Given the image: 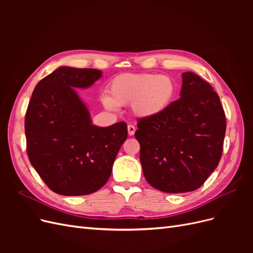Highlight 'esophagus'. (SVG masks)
Returning a JSON list of instances; mask_svg holds the SVG:
<instances>
[{"instance_id":"obj_1","label":"esophagus","mask_w":253,"mask_h":253,"mask_svg":"<svg viewBox=\"0 0 253 253\" xmlns=\"http://www.w3.org/2000/svg\"><path fill=\"white\" fill-rule=\"evenodd\" d=\"M135 131H136V127L134 126H132V125L127 126V132H128L129 136H133L135 134Z\"/></svg>"}]
</instances>
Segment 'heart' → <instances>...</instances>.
I'll use <instances>...</instances> for the list:
<instances>
[{"label":"heart","instance_id":"1","mask_svg":"<svg viewBox=\"0 0 253 253\" xmlns=\"http://www.w3.org/2000/svg\"><path fill=\"white\" fill-rule=\"evenodd\" d=\"M177 95V84L167 75L126 73L115 77L109 84V95L101 102L109 110L131 103L135 116L151 119L170 108Z\"/></svg>","mask_w":253,"mask_h":253}]
</instances>
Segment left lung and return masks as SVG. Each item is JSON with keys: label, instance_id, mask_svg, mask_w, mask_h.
Instances as JSON below:
<instances>
[{"label": "left lung", "instance_id": "left-lung-1", "mask_svg": "<svg viewBox=\"0 0 253 253\" xmlns=\"http://www.w3.org/2000/svg\"><path fill=\"white\" fill-rule=\"evenodd\" d=\"M180 98L165 113L137 124L143 175L167 193L200 188L223 152L226 117L218 95L192 72L182 74Z\"/></svg>", "mask_w": 253, "mask_h": 253}]
</instances>
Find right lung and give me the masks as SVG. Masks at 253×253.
Listing matches in <instances>:
<instances>
[{"mask_svg": "<svg viewBox=\"0 0 253 253\" xmlns=\"http://www.w3.org/2000/svg\"><path fill=\"white\" fill-rule=\"evenodd\" d=\"M102 77L95 68L60 66L37 84L25 115L27 154L35 170L55 193H94L112 174L127 137L124 121L93 125L75 88H88Z\"/></svg>", "mask_w": 253, "mask_h": 253, "instance_id": "right-lung-1", "label": "right lung"}]
</instances>
